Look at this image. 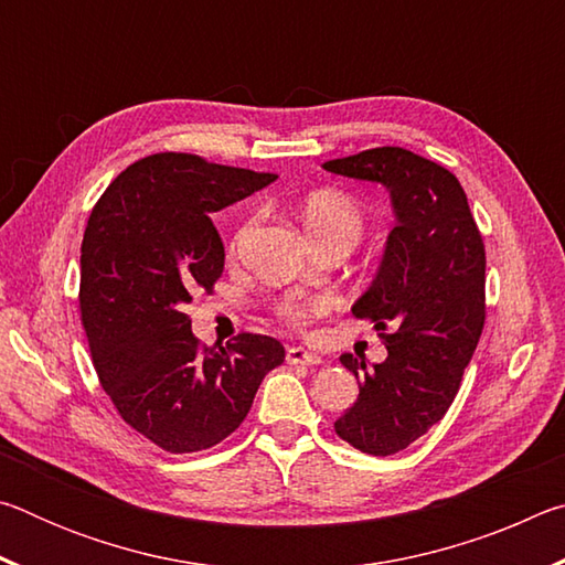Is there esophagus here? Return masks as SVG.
<instances>
[{"label":"esophagus","mask_w":565,"mask_h":565,"mask_svg":"<svg viewBox=\"0 0 565 565\" xmlns=\"http://www.w3.org/2000/svg\"><path fill=\"white\" fill-rule=\"evenodd\" d=\"M286 361H289V363H306V366H317V363H321L323 359L319 356L317 351H309L303 347H291L289 351H286Z\"/></svg>","instance_id":"1"}]
</instances>
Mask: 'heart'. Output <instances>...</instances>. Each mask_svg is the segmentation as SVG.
Segmentation results:
<instances>
[{"label":"heart","instance_id":"1","mask_svg":"<svg viewBox=\"0 0 565 565\" xmlns=\"http://www.w3.org/2000/svg\"><path fill=\"white\" fill-rule=\"evenodd\" d=\"M301 218L311 238L347 236L351 242H356L363 228L361 209L353 199L339 194V191H313L311 196H306L301 206ZM246 232L248 226L238 236H244ZM313 309H317V303L301 299V296H286L279 303V313L286 321L294 323V327L303 323Z\"/></svg>","mask_w":565,"mask_h":565}]
</instances>
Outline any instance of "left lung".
Segmentation results:
<instances>
[{"mask_svg": "<svg viewBox=\"0 0 565 565\" xmlns=\"http://www.w3.org/2000/svg\"><path fill=\"white\" fill-rule=\"evenodd\" d=\"M323 169L381 184L394 212L374 279L351 306L384 331L386 359L341 353L359 398L333 424L361 454L391 456L438 424L461 386L483 329V238L458 179L414 151L366 149Z\"/></svg>", "mask_w": 565, "mask_h": 565, "instance_id": "8db88e82", "label": "left lung"}]
</instances>
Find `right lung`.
Returning a JSON list of instances; mask_svg holds the SVG:
<instances>
[{
    "mask_svg": "<svg viewBox=\"0 0 565 565\" xmlns=\"http://www.w3.org/2000/svg\"><path fill=\"white\" fill-rule=\"evenodd\" d=\"M274 179L164 151L124 169L89 216L79 303L94 369L121 418L164 451L224 441L281 366L284 347L259 333L202 349L184 313L224 271L212 214Z\"/></svg>",
    "mask_w": 565,
    "mask_h": 565,
    "instance_id": "1",
    "label": "right lung"
}]
</instances>
